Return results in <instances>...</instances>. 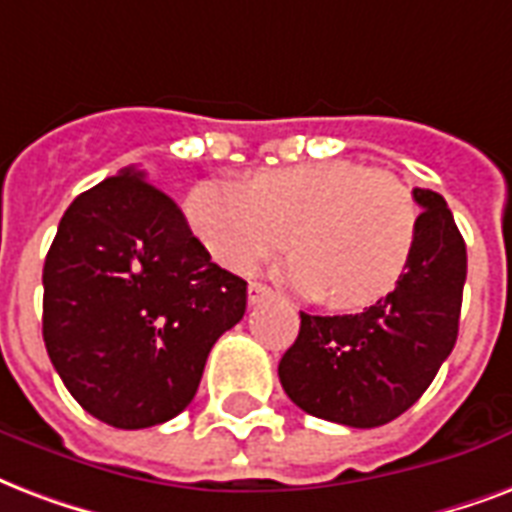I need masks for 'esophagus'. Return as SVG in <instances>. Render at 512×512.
Segmentation results:
<instances>
[{
	"label": "esophagus",
	"instance_id": "esophagus-1",
	"mask_svg": "<svg viewBox=\"0 0 512 512\" xmlns=\"http://www.w3.org/2000/svg\"><path fill=\"white\" fill-rule=\"evenodd\" d=\"M249 306H257L260 300H265L268 295H271V287L268 284H260V282H252L249 284Z\"/></svg>",
	"mask_w": 512,
	"mask_h": 512
}]
</instances>
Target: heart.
<instances>
[{"label":"heart","mask_w":512,"mask_h":512,"mask_svg":"<svg viewBox=\"0 0 512 512\" xmlns=\"http://www.w3.org/2000/svg\"><path fill=\"white\" fill-rule=\"evenodd\" d=\"M206 252L233 273L282 252L295 290L354 311L386 298L411 265L419 206L392 171L354 161H308L241 182H204L187 204Z\"/></svg>","instance_id":"1"}]
</instances>
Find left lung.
<instances>
[{"mask_svg": "<svg viewBox=\"0 0 512 512\" xmlns=\"http://www.w3.org/2000/svg\"><path fill=\"white\" fill-rule=\"evenodd\" d=\"M419 236L403 279L362 314L311 317L279 362L292 403L311 416L370 429L397 419L438 376L459 335L467 247L446 198L416 187Z\"/></svg>", "mask_w": 512, "mask_h": 512, "instance_id": "8db88e82", "label": "left lung"}]
</instances>
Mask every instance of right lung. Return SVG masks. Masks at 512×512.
Returning <instances> with one entry per match:
<instances>
[{"label":"right lung","instance_id":"obj_1","mask_svg":"<svg viewBox=\"0 0 512 512\" xmlns=\"http://www.w3.org/2000/svg\"><path fill=\"white\" fill-rule=\"evenodd\" d=\"M42 287L53 368L85 411L117 429L185 411L212 346L247 311V282L212 263L179 206L134 166L74 198Z\"/></svg>","mask_w":512,"mask_h":512}]
</instances>
